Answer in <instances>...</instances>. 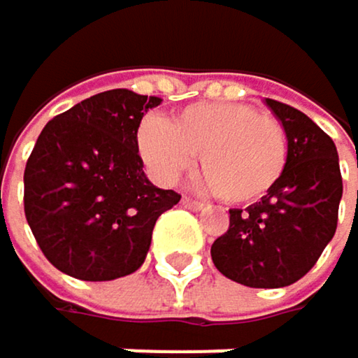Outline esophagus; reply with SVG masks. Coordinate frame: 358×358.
Instances as JSON below:
<instances>
[{
  "label": "esophagus",
  "instance_id": "34e87169",
  "mask_svg": "<svg viewBox=\"0 0 358 358\" xmlns=\"http://www.w3.org/2000/svg\"><path fill=\"white\" fill-rule=\"evenodd\" d=\"M181 205L187 207V209H203V207H205L203 203H199V201H194V199H189V196H183V199H181Z\"/></svg>",
  "mask_w": 358,
  "mask_h": 358
}]
</instances>
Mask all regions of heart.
<instances>
[{"label": "heart", "instance_id": "heart-1", "mask_svg": "<svg viewBox=\"0 0 358 358\" xmlns=\"http://www.w3.org/2000/svg\"><path fill=\"white\" fill-rule=\"evenodd\" d=\"M136 147L149 173L166 185L192 169L199 155L203 183L233 205L264 199L281 181L289 157L281 120L231 101H201L164 122L144 120Z\"/></svg>", "mask_w": 358, "mask_h": 358}]
</instances>
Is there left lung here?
Returning <instances> with one entry per match:
<instances>
[{
  "label": "left lung",
  "instance_id": "obj_1",
  "mask_svg": "<svg viewBox=\"0 0 358 358\" xmlns=\"http://www.w3.org/2000/svg\"><path fill=\"white\" fill-rule=\"evenodd\" d=\"M285 125L287 169L246 209H229V231L211 244L214 266L246 287H285L320 259L337 229L343 192L335 142L300 110L266 99Z\"/></svg>",
  "mask_w": 358,
  "mask_h": 358
}]
</instances>
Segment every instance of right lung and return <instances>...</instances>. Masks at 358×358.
<instances>
[{
	"label": "right lung",
	"mask_w": 358,
	"mask_h": 358,
	"mask_svg": "<svg viewBox=\"0 0 358 358\" xmlns=\"http://www.w3.org/2000/svg\"><path fill=\"white\" fill-rule=\"evenodd\" d=\"M159 96L99 92L51 118L25 164L27 224L60 272L114 281L136 272L157 218L179 203L142 171L136 136Z\"/></svg>",
	"instance_id": "obj_1"
}]
</instances>
